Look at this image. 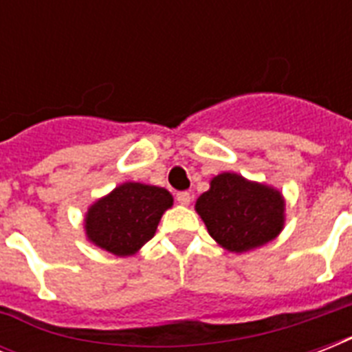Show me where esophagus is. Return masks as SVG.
I'll return each instance as SVG.
<instances>
[{
	"instance_id": "1",
	"label": "esophagus",
	"mask_w": 352,
	"mask_h": 352,
	"mask_svg": "<svg viewBox=\"0 0 352 352\" xmlns=\"http://www.w3.org/2000/svg\"><path fill=\"white\" fill-rule=\"evenodd\" d=\"M190 201H192V195H190L188 192L177 193V203L182 204V206H188V204H190Z\"/></svg>"
}]
</instances>
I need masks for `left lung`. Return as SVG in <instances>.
<instances>
[{
	"label": "left lung",
	"instance_id": "8db88e82",
	"mask_svg": "<svg viewBox=\"0 0 352 352\" xmlns=\"http://www.w3.org/2000/svg\"><path fill=\"white\" fill-rule=\"evenodd\" d=\"M195 212L215 243L235 254L267 245L285 226L283 193L234 171H223L210 181Z\"/></svg>",
	"mask_w": 352,
	"mask_h": 352
}]
</instances>
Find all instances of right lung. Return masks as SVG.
Here are the masks:
<instances>
[{
  "mask_svg": "<svg viewBox=\"0 0 352 352\" xmlns=\"http://www.w3.org/2000/svg\"><path fill=\"white\" fill-rule=\"evenodd\" d=\"M171 206L173 197L166 188L122 182L87 208L85 237L113 256L129 257L153 237L160 217Z\"/></svg>",
  "mask_w": 352,
  "mask_h": 352,
  "instance_id": "1",
  "label": "right lung"
}]
</instances>
